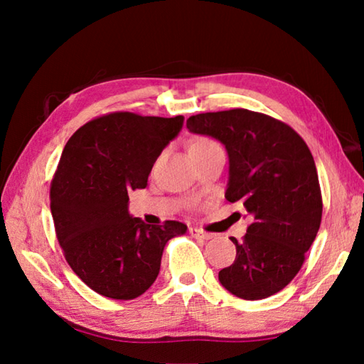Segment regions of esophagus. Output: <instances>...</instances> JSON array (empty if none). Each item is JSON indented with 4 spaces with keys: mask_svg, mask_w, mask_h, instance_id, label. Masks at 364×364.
Masks as SVG:
<instances>
[{
    "mask_svg": "<svg viewBox=\"0 0 364 364\" xmlns=\"http://www.w3.org/2000/svg\"><path fill=\"white\" fill-rule=\"evenodd\" d=\"M189 234L196 239H204V241H208V239L212 237V234L202 231V230H199V228H189Z\"/></svg>",
    "mask_w": 364,
    "mask_h": 364,
    "instance_id": "1",
    "label": "esophagus"
}]
</instances>
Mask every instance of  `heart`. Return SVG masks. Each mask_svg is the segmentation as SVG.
Returning a JSON list of instances; mask_svg holds the SVG:
<instances>
[{"instance_id":"obj_1","label":"heart","mask_w":364,"mask_h":364,"mask_svg":"<svg viewBox=\"0 0 364 364\" xmlns=\"http://www.w3.org/2000/svg\"><path fill=\"white\" fill-rule=\"evenodd\" d=\"M207 144H213V141L210 139H199V141H194L191 147H196V146H207Z\"/></svg>"}]
</instances>
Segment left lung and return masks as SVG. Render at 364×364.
Returning <instances> with one entry per match:
<instances>
[{
  "label": "left lung",
  "mask_w": 364,
  "mask_h": 364,
  "mask_svg": "<svg viewBox=\"0 0 364 364\" xmlns=\"http://www.w3.org/2000/svg\"><path fill=\"white\" fill-rule=\"evenodd\" d=\"M186 127L225 144V197L252 215L242 241L231 237L236 260L218 273L221 286L244 300L279 292L300 271L321 225V189L306 143L284 122L247 109L197 114Z\"/></svg>",
  "instance_id": "8db88e82"
}]
</instances>
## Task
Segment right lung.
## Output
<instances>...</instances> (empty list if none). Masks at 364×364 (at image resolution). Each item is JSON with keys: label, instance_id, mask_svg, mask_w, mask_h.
Here are the masks:
<instances>
[{"label": "right lung", "instance_id": "obj_1", "mask_svg": "<svg viewBox=\"0 0 364 364\" xmlns=\"http://www.w3.org/2000/svg\"><path fill=\"white\" fill-rule=\"evenodd\" d=\"M184 117L112 112L72 134L51 181V213L67 263L95 292L139 297L156 281L164 247L188 226L146 225L128 213V193L143 189Z\"/></svg>", "mask_w": 364, "mask_h": 364}]
</instances>
